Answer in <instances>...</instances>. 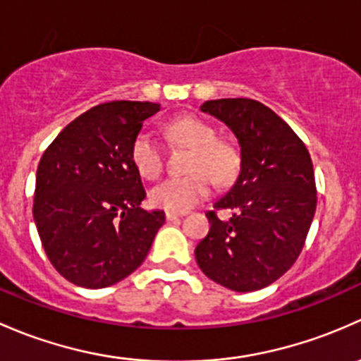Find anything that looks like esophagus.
<instances>
[{"mask_svg":"<svg viewBox=\"0 0 361 361\" xmlns=\"http://www.w3.org/2000/svg\"><path fill=\"white\" fill-rule=\"evenodd\" d=\"M182 212H172V210H166L165 212V217H166V221H176V219H179V217H182Z\"/></svg>","mask_w":361,"mask_h":361,"instance_id":"34e87169","label":"esophagus"}]
</instances>
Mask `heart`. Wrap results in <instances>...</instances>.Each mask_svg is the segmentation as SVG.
I'll return each instance as SVG.
<instances>
[{
  "label": "heart",
  "mask_w": 361,
  "mask_h": 361,
  "mask_svg": "<svg viewBox=\"0 0 361 361\" xmlns=\"http://www.w3.org/2000/svg\"><path fill=\"white\" fill-rule=\"evenodd\" d=\"M165 132L176 146L192 149L189 170L195 173L172 177L153 188L151 202L156 207L185 212L210 195L212 180L219 185L235 180L240 170V151L228 140L217 139V130L208 121L196 116H179L165 125ZM130 156L137 172L146 179H156L163 172L165 154L153 133H137Z\"/></svg>",
  "instance_id": "heart-1"
}]
</instances>
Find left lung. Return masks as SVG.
Listing matches in <instances>:
<instances>
[{
  "label": "left lung",
  "mask_w": 361,
  "mask_h": 361,
  "mask_svg": "<svg viewBox=\"0 0 361 361\" xmlns=\"http://www.w3.org/2000/svg\"><path fill=\"white\" fill-rule=\"evenodd\" d=\"M200 109L228 126L240 144V173L208 212V235L196 245L200 269L235 292L276 281L297 261L317 210L311 156L274 111L252 99L207 100Z\"/></svg>",
  "instance_id": "obj_1"
}]
</instances>
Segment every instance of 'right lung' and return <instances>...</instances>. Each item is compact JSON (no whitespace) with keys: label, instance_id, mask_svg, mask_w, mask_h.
<instances>
[{"label":"right lung","instance_id":"add662e5","mask_svg":"<svg viewBox=\"0 0 361 361\" xmlns=\"http://www.w3.org/2000/svg\"><path fill=\"white\" fill-rule=\"evenodd\" d=\"M159 104H100L55 137L36 172V229L48 259L71 283L104 288L146 259L163 210H142L146 198L132 163V142Z\"/></svg>","mask_w":361,"mask_h":361}]
</instances>
